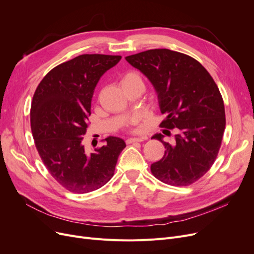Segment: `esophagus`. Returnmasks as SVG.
Returning a JSON list of instances; mask_svg holds the SVG:
<instances>
[{
	"label": "esophagus",
	"instance_id": "34e87169",
	"mask_svg": "<svg viewBox=\"0 0 254 254\" xmlns=\"http://www.w3.org/2000/svg\"><path fill=\"white\" fill-rule=\"evenodd\" d=\"M144 139V137H131L127 139V143H132V142H140Z\"/></svg>",
	"mask_w": 254,
	"mask_h": 254
}]
</instances>
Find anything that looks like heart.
I'll return each mask as SVG.
<instances>
[{"mask_svg": "<svg viewBox=\"0 0 254 254\" xmlns=\"http://www.w3.org/2000/svg\"><path fill=\"white\" fill-rule=\"evenodd\" d=\"M131 81H140V82H141L140 77H139L136 73H133V72H130V73H127V74L122 78V80H121V84H122V86H123L124 83L131 82Z\"/></svg>", "mask_w": 254, "mask_h": 254, "instance_id": "1", "label": "heart"}]
</instances>
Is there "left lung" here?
<instances>
[{"instance_id":"obj_1","label":"left lung","mask_w":254,"mask_h":254,"mask_svg":"<svg viewBox=\"0 0 254 254\" xmlns=\"http://www.w3.org/2000/svg\"><path fill=\"white\" fill-rule=\"evenodd\" d=\"M125 59L153 84L165 115L161 126L177 129L173 143L161 133L152 136L165 148L162 159L152 163V174L173 186L194 183L210 170L221 146L225 112L218 87L196 60L166 48Z\"/></svg>"}]
</instances>
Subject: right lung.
Here are the masks:
<instances>
[{
    "mask_svg": "<svg viewBox=\"0 0 254 254\" xmlns=\"http://www.w3.org/2000/svg\"><path fill=\"white\" fill-rule=\"evenodd\" d=\"M121 56L81 55L51 70L39 83L31 106V128L45 167L58 183L74 193L97 190L115 173L125 141L110 136L87 151L82 142L91 101L100 77Z\"/></svg>",
    "mask_w": 254,
    "mask_h": 254,
    "instance_id": "obj_1",
    "label": "right lung"
}]
</instances>
